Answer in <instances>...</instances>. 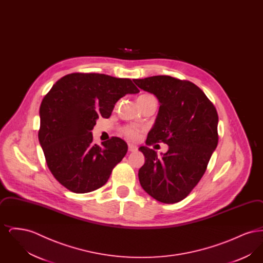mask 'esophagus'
I'll return each mask as SVG.
<instances>
[{"label":"esophagus","mask_w":263,"mask_h":263,"mask_svg":"<svg viewBox=\"0 0 263 263\" xmlns=\"http://www.w3.org/2000/svg\"><path fill=\"white\" fill-rule=\"evenodd\" d=\"M128 150H129V152H135V151H137V146H135L133 144H129L128 145Z\"/></svg>","instance_id":"34e87169"}]
</instances>
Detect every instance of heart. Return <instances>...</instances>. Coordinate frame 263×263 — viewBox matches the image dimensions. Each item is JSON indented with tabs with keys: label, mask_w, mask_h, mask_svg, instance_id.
<instances>
[{
	"label": "heart",
	"mask_w": 263,
	"mask_h": 263,
	"mask_svg": "<svg viewBox=\"0 0 263 263\" xmlns=\"http://www.w3.org/2000/svg\"><path fill=\"white\" fill-rule=\"evenodd\" d=\"M147 99H155L152 95H142L138 98V100H147ZM124 133H125L126 136H128L129 138H136L137 136V131L134 129V128H125L124 129Z\"/></svg>",
	"instance_id": "1"
}]
</instances>
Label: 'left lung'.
I'll return each mask as SVG.
<instances>
[{
  "label": "left lung",
  "mask_w": 263,
  "mask_h": 263,
  "mask_svg": "<svg viewBox=\"0 0 263 263\" xmlns=\"http://www.w3.org/2000/svg\"><path fill=\"white\" fill-rule=\"evenodd\" d=\"M133 81L160 102L146 144L162 141L168 146L161 156L147 146L139 148L145 156L138 173L140 184L156 200L179 202L199 182L218 145V113L191 82L170 76Z\"/></svg>",
  "instance_id": "8db88e82"
}]
</instances>
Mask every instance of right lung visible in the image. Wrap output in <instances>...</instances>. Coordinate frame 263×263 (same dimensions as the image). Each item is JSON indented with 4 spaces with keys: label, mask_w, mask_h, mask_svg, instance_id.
I'll return each mask as SVG.
<instances>
[{
    "label": "right lung",
    "mask_w": 263,
    "mask_h": 263,
    "mask_svg": "<svg viewBox=\"0 0 263 263\" xmlns=\"http://www.w3.org/2000/svg\"><path fill=\"white\" fill-rule=\"evenodd\" d=\"M140 90L130 79L104 74H69L58 80L42 100L38 139L52 175L75 193H87L106 183L113 167L128 150L112 137L92 143L91 130L100 115L108 118L115 103Z\"/></svg>",
    "instance_id": "add662e5"
}]
</instances>
